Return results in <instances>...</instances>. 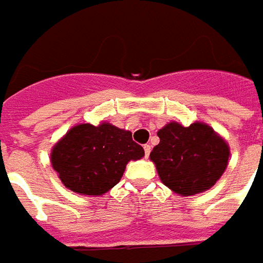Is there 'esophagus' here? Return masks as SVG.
Wrapping results in <instances>:
<instances>
[{"mask_svg":"<svg viewBox=\"0 0 263 263\" xmlns=\"http://www.w3.org/2000/svg\"><path fill=\"white\" fill-rule=\"evenodd\" d=\"M143 148H144V153H146V157H148V154L152 152V146H150V144H144Z\"/></svg>","mask_w":263,"mask_h":263,"instance_id":"34e87169","label":"esophagus"}]
</instances>
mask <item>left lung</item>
Returning <instances> with one entry per match:
<instances>
[{"label": "left lung", "instance_id": "8db88e82", "mask_svg": "<svg viewBox=\"0 0 263 263\" xmlns=\"http://www.w3.org/2000/svg\"><path fill=\"white\" fill-rule=\"evenodd\" d=\"M160 143L150 153L158 177L176 194L195 195L215 185L227 170L230 146L206 123L184 127L170 122L157 132Z\"/></svg>", "mask_w": 263, "mask_h": 263}]
</instances>
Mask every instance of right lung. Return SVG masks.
Returning <instances> with one entry per match:
<instances>
[{
	"instance_id": "right-lung-1",
	"label": "right lung",
	"mask_w": 263,
	"mask_h": 263,
	"mask_svg": "<svg viewBox=\"0 0 263 263\" xmlns=\"http://www.w3.org/2000/svg\"><path fill=\"white\" fill-rule=\"evenodd\" d=\"M144 156L132 132L110 123H81L69 128L51 150V163L59 180L81 195L106 194L123 177L132 160Z\"/></svg>"
}]
</instances>
